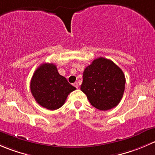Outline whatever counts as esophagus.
Masks as SVG:
<instances>
[{
    "label": "esophagus",
    "mask_w": 155,
    "mask_h": 155,
    "mask_svg": "<svg viewBox=\"0 0 155 155\" xmlns=\"http://www.w3.org/2000/svg\"><path fill=\"white\" fill-rule=\"evenodd\" d=\"M73 85H74L75 87H76V88H78V87H79V84H78V82H74V83H73Z\"/></svg>",
    "instance_id": "1"
}]
</instances>
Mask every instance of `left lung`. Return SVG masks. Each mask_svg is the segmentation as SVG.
Wrapping results in <instances>:
<instances>
[{
  "label": "left lung",
  "mask_w": 155,
  "mask_h": 155,
  "mask_svg": "<svg viewBox=\"0 0 155 155\" xmlns=\"http://www.w3.org/2000/svg\"><path fill=\"white\" fill-rule=\"evenodd\" d=\"M81 91L90 104L99 110L115 107L122 98L125 88V76L119 67L104 58L92 61L83 72Z\"/></svg>",
  "instance_id": "left-lung-1"
}]
</instances>
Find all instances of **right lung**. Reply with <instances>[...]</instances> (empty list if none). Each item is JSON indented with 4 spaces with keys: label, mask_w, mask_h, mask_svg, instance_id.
Wrapping results in <instances>:
<instances>
[{
    "label": "right lung",
    "mask_w": 155,
    "mask_h": 155,
    "mask_svg": "<svg viewBox=\"0 0 155 155\" xmlns=\"http://www.w3.org/2000/svg\"><path fill=\"white\" fill-rule=\"evenodd\" d=\"M30 87L37 104L49 110L61 107L69 94L76 90L59 74L55 65L49 63L43 64L35 70Z\"/></svg>",
    "instance_id": "obj_1"
}]
</instances>
